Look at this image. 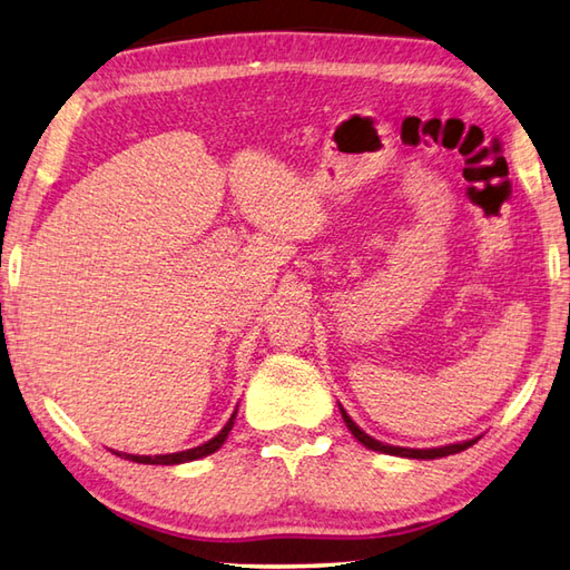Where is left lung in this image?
Wrapping results in <instances>:
<instances>
[{
    "instance_id": "left-lung-1",
    "label": "left lung",
    "mask_w": 570,
    "mask_h": 570,
    "mask_svg": "<svg viewBox=\"0 0 570 570\" xmlns=\"http://www.w3.org/2000/svg\"><path fill=\"white\" fill-rule=\"evenodd\" d=\"M342 419H345V424L350 432L354 434V439H357L360 444H364L367 449H372V452H380V454H392V456H404V459H439V456H449V454H459L464 452V449H469L471 444H476V439H469V442H459V444H446V446H436V449H406V446H392V444H382L377 442V439L364 434L362 429L352 422L350 414L342 410Z\"/></svg>"
}]
</instances>
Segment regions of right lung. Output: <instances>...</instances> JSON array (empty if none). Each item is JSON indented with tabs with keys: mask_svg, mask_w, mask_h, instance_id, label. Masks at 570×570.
Listing matches in <instances>:
<instances>
[{
	"mask_svg": "<svg viewBox=\"0 0 570 570\" xmlns=\"http://www.w3.org/2000/svg\"><path fill=\"white\" fill-rule=\"evenodd\" d=\"M235 414H238V410L233 412V416L228 419V424H225L220 432L210 439V442H206V444H200V446H196V449H186V452H176V454H156V456H138V454H118V456H126V459H131V461H136V464H160V466H170V464H186V461H196V459H203V456H208V454H213V452H218V449L223 446V442L225 439H228V434H230V429H233V424H235Z\"/></svg>",
	"mask_w": 570,
	"mask_h": 570,
	"instance_id": "right-lung-1",
	"label": "right lung"
}]
</instances>
